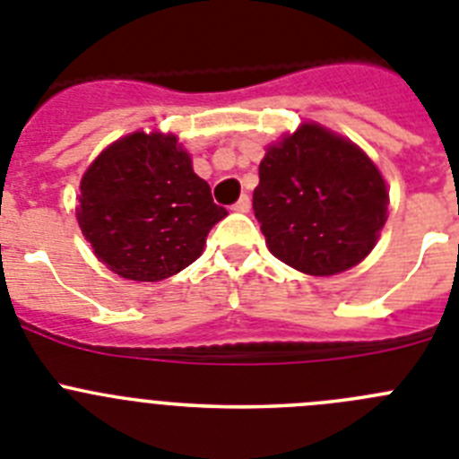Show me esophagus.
I'll return each instance as SVG.
<instances>
[{
  "mask_svg": "<svg viewBox=\"0 0 459 459\" xmlns=\"http://www.w3.org/2000/svg\"><path fill=\"white\" fill-rule=\"evenodd\" d=\"M234 211H241V213L250 211V197H248V195H241V197H238L237 204H234Z\"/></svg>",
  "mask_w": 459,
  "mask_h": 459,
  "instance_id": "1",
  "label": "esophagus"
}]
</instances>
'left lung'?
I'll return each instance as SVG.
<instances>
[{"label": "left lung", "instance_id": "1", "mask_svg": "<svg viewBox=\"0 0 459 459\" xmlns=\"http://www.w3.org/2000/svg\"><path fill=\"white\" fill-rule=\"evenodd\" d=\"M253 209L280 262L303 273L333 275L372 250L386 222L388 193L356 144L306 124L269 147Z\"/></svg>", "mask_w": 459, "mask_h": 459}]
</instances>
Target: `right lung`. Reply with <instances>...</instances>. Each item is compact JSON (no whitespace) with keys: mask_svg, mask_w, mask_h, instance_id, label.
Returning <instances> with one entry per match:
<instances>
[{"mask_svg":"<svg viewBox=\"0 0 459 459\" xmlns=\"http://www.w3.org/2000/svg\"><path fill=\"white\" fill-rule=\"evenodd\" d=\"M225 216L174 135L133 133L115 142L80 184L84 238L109 271L140 282L193 264Z\"/></svg>","mask_w":459,"mask_h":459,"instance_id":"right-lung-1","label":"right lung"}]
</instances>
